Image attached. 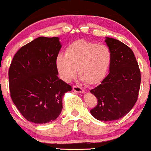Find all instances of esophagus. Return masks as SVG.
<instances>
[{"mask_svg":"<svg viewBox=\"0 0 151 151\" xmlns=\"http://www.w3.org/2000/svg\"><path fill=\"white\" fill-rule=\"evenodd\" d=\"M72 89L73 90L75 91V92H79V93H82V92H84V89L78 85H73Z\"/></svg>","mask_w":151,"mask_h":151,"instance_id":"esophagus-1","label":"esophagus"}]
</instances>
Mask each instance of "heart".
I'll return each instance as SVG.
<instances>
[{
	"mask_svg": "<svg viewBox=\"0 0 151 151\" xmlns=\"http://www.w3.org/2000/svg\"><path fill=\"white\" fill-rule=\"evenodd\" d=\"M112 51L107 45L79 39L69 44L65 54H59L55 66L59 77L65 82L77 75L87 85H95L105 79L112 62Z\"/></svg>",
	"mask_w": 151,
	"mask_h": 151,
	"instance_id": "heart-1",
	"label": "heart"
}]
</instances>
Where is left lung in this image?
<instances>
[{
    "instance_id": "1",
    "label": "left lung",
    "mask_w": 151,
    "mask_h": 151,
    "mask_svg": "<svg viewBox=\"0 0 151 151\" xmlns=\"http://www.w3.org/2000/svg\"><path fill=\"white\" fill-rule=\"evenodd\" d=\"M105 42L112 55L110 73L100 85L90 90L97 100L91 115L105 122L117 120L130 112L137 100L141 81L132 49L112 38H106Z\"/></svg>"
}]
</instances>
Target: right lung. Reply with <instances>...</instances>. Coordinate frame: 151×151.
<instances>
[{"label":"right lung","instance_id":"right-lung-1","mask_svg":"<svg viewBox=\"0 0 151 151\" xmlns=\"http://www.w3.org/2000/svg\"><path fill=\"white\" fill-rule=\"evenodd\" d=\"M62 47L58 37H39L15 54L8 69L11 97L31 122L54 121L62 110V97L72 87L57 77L55 59Z\"/></svg>","mask_w":151,"mask_h":151}]
</instances>
